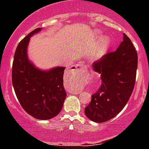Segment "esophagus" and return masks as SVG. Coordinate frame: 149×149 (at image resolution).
Masks as SVG:
<instances>
[{
	"label": "esophagus",
	"mask_w": 149,
	"mask_h": 149,
	"mask_svg": "<svg viewBox=\"0 0 149 149\" xmlns=\"http://www.w3.org/2000/svg\"><path fill=\"white\" fill-rule=\"evenodd\" d=\"M76 68H79L81 70L84 71V70H86V68H87V66L86 65H84V64H80L78 65H76Z\"/></svg>",
	"instance_id": "esophagus-1"
}]
</instances>
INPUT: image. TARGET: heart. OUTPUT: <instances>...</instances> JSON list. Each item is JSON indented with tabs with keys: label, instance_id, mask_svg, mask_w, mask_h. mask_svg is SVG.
<instances>
[{
	"label": "heart",
	"instance_id": "1",
	"mask_svg": "<svg viewBox=\"0 0 149 149\" xmlns=\"http://www.w3.org/2000/svg\"><path fill=\"white\" fill-rule=\"evenodd\" d=\"M97 36L98 37H101V34L100 33L97 32ZM109 42H110V40H109L108 38H107V37H103L102 39H101V45H105L107 44H108ZM100 48H101V45L99 46V47H97V48H95V49L93 51V54L94 55V56H96V55H98V52H99V50H100Z\"/></svg>",
	"mask_w": 149,
	"mask_h": 149
}]
</instances>
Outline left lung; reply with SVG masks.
Segmentation results:
<instances>
[{
  "label": "left lung",
  "instance_id": "8db88e82",
  "mask_svg": "<svg viewBox=\"0 0 149 149\" xmlns=\"http://www.w3.org/2000/svg\"><path fill=\"white\" fill-rule=\"evenodd\" d=\"M137 60L132 42L123 33V41L116 51L93 63L94 71L101 74V85L84 110L90 120L107 122L122 111L134 90Z\"/></svg>",
  "mask_w": 149,
  "mask_h": 149
}]
</instances>
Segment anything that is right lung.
<instances>
[{"label": "right lung", "instance_id": "add662e5", "mask_svg": "<svg viewBox=\"0 0 149 149\" xmlns=\"http://www.w3.org/2000/svg\"><path fill=\"white\" fill-rule=\"evenodd\" d=\"M36 28L18 43L12 70V81L15 95L23 109L33 117L48 120L58 115L66 97L63 86L65 67L41 70L30 61L27 46L30 38L40 32Z\"/></svg>", "mask_w": 149, "mask_h": 149}]
</instances>
